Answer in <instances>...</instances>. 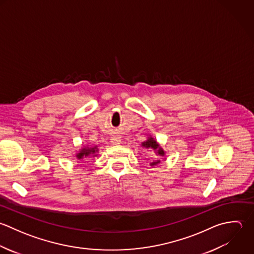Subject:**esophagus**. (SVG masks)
Listing matches in <instances>:
<instances>
[{
    "label": "esophagus",
    "instance_id": "34e87169",
    "mask_svg": "<svg viewBox=\"0 0 254 254\" xmlns=\"http://www.w3.org/2000/svg\"><path fill=\"white\" fill-rule=\"evenodd\" d=\"M111 142L114 145H118L121 143V138L119 136H113V137H111Z\"/></svg>",
    "mask_w": 254,
    "mask_h": 254
}]
</instances>
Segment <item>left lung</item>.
Returning <instances> with one entry per match:
<instances>
[{
    "label": "left lung",
    "mask_w": 254,
    "mask_h": 254,
    "mask_svg": "<svg viewBox=\"0 0 254 254\" xmlns=\"http://www.w3.org/2000/svg\"><path fill=\"white\" fill-rule=\"evenodd\" d=\"M141 147L144 148V149L153 151V152L155 153V156H154L155 158H154V160L149 163L151 167H153V166L159 164L160 161H161V160H160L161 157L164 156L165 153H166V152L164 151V149L160 146V144H159L151 135L147 136L146 140H144L143 142H141Z\"/></svg>",
    "instance_id": "obj_1"
}]
</instances>
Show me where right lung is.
<instances>
[{"label": "right lung", "instance_id": "1", "mask_svg": "<svg viewBox=\"0 0 254 254\" xmlns=\"http://www.w3.org/2000/svg\"><path fill=\"white\" fill-rule=\"evenodd\" d=\"M98 151H99L98 145H94V146L85 145L81 149H79V151L76 152L75 156L78 160H83V159L88 158V157L98 156Z\"/></svg>", "mask_w": 254, "mask_h": 254}]
</instances>
